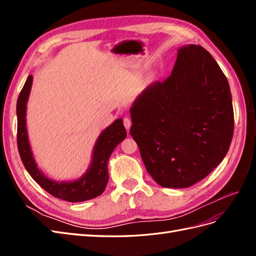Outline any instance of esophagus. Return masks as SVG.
<instances>
[{
	"label": "esophagus",
	"mask_w": 256,
	"mask_h": 256,
	"mask_svg": "<svg viewBox=\"0 0 256 256\" xmlns=\"http://www.w3.org/2000/svg\"><path fill=\"white\" fill-rule=\"evenodd\" d=\"M122 122H124V126H125V128L129 131V129H130V127H131V120H130V118H122Z\"/></svg>",
	"instance_id": "esophagus-1"
}]
</instances>
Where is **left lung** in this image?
<instances>
[{
	"label": "left lung",
	"instance_id": "left-lung-1",
	"mask_svg": "<svg viewBox=\"0 0 256 256\" xmlns=\"http://www.w3.org/2000/svg\"><path fill=\"white\" fill-rule=\"evenodd\" d=\"M130 134L154 180L188 188L226 157L234 111L226 74L200 44L178 50L172 74L150 83L130 109Z\"/></svg>",
	"mask_w": 256,
	"mask_h": 256
}]
</instances>
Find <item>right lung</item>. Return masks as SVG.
<instances>
[{
    "mask_svg": "<svg viewBox=\"0 0 256 256\" xmlns=\"http://www.w3.org/2000/svg\"><path fill=\"white\" fill-rule=\"evenodd\" d=\"M32 81L33 76L30 74L24 83V86L20 92L17 102V144L23 166H26V171L32 176L33 180L54 198L72 203L83 202V200L97 198L104 191L108 180H109L108 160L115 147L127 136L122 120L120 118L116 120L99 136L94 152H92L90 166L80 180L72 182H58L51 180L37 168L28 140L26 110Z\"/></svg>",
    "mask_w": 256,
    "mask_h": 256,
    "instance_id": "add662e5",
    "label": "right lung"
}]
</instances>
